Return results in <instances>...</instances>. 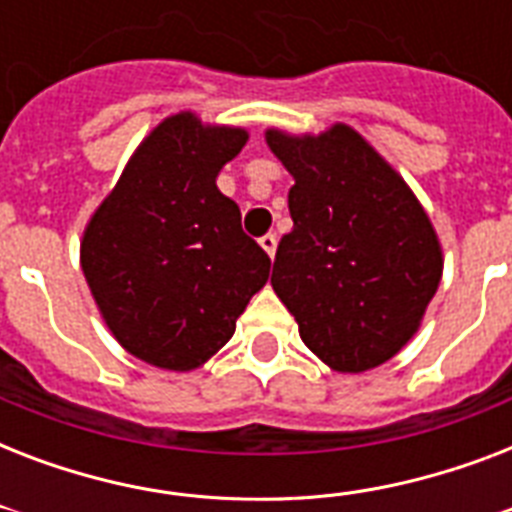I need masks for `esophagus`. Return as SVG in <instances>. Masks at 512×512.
<instances>
[{
  "label": "esophagus",
  "instance_id": "34e87169",
  "mask_svg": "<svg viewBox=\"0 0 512 512\" xmlns=\"http://www.w3.org/2000/svg\"><path fill=\"white\" fill-rule=\"evenodd\" d=\"M260 247L268 252V255H276V247H279V239H276V233H265L263 239H260Z\"/></svg>",
  "mask_w": 512,
  "mask_h": 512
}]
</instances>
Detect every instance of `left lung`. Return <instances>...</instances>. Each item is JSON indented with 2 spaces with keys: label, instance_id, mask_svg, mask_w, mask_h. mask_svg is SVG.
Here are the masks:
<instances>
[{
  "label": "left lung",
  "instance_id": "1",
  "mask_svg": "<svg viewBox=\"0 0 512 512\" xmlns=\"http://www.w3.org/2000/svg\"><path fill=\"white\" fill-rule=\"evenodd\" d=\"M287 172L295 228L271 284L300 337L335 372L393 358L420 329L444 255L412 188L348 124L321 135L265 132Z\"/></svg>",
  "mask_w": 512,
  "mask_h": 512
}]
</instances>
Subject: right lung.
<instances>
[{
  "label": "right lung",
  "instance_id": "1",
  "mask_svg": "<svg viewBox=\"0 0 512 512\" xmlns=\"http://www.w3.org/2000/svg\"><path fill=\"white\" fill-rule=\"evenodd\" d=\"M247 130L167 116L138 146L82 236V271L100 316L127 353L191 372L236 332L271 257L241 231L217 175Z\"/></svg>",
  "mask_w": 512,
  "mask_h": 512
}]
</instances>
